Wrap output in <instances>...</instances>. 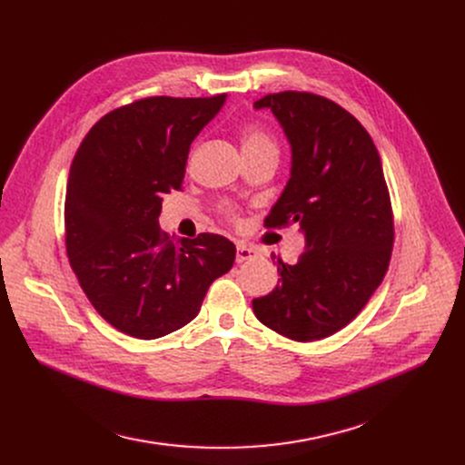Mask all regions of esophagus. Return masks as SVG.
<instances>
[{
	"label": "esophagus",
	"instance_id": "1",
	"mask_svg": "<svg viewBox=\"0 0 465 465\" xmlns=\"http://www.w3.org/2000/svg\"><path fill=\"white\" fill-rule=\"evenodd\" d=\"M258 252L252 249V247H249V245H245V242H237V247H235V262H245V260H251V258H254Z\"/></svg>",
	"mask_w": 465,
	"mask_h": 465
}]
</instances>
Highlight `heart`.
<instances>
[{"label":"heart","mask_w":465,"mask_h":465,"mask_svg":"<svg viewBox=\"0 0 465 465\" xmlns=\"http://www.w3.org/2000/svg\"><path fill=\"white\" fill-rule=\"evenodd\" d=\"M260 149H275L277 146L273 139L267 135L265 132L258 128H251L242 135V153H251V151H260Z\"/></svg>","instance_id":"obj_1"}]
</instances>
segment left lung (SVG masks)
I'll return each mask as SVG.
<instances>
[{"label":"left lung","mask_w":465,"mask_h":465,"mask_svg":"<svg viewBox=\"0 0 465 465\" xmlns=\"http://www.w3.org/2000/svg\"><path fill=\"white\" fill-rule=\"evenodd\" d=\"M254 109L273 113L292 154L265 226L298 224L305 252L294 265L273 262L279 284L252 309L288 339H324L354 319L388 270L394 223L381 158L360 122L326 97L270 94Z\"/></svg>","instance_id":"left-lung-1"}]
</instances>
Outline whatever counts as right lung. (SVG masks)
Listing matches in <instances>:
<instances>
[{
	"label": "right lung",
	"instance_id": "1",
	"mask_svg": "<svg viewBox=\"0 0 465 465\" xmlns=\"http://www.w3.org/2000/svg\"><path fill=\"white\" fill-rule=\"evenodd\" d=\"M226 104L146 97L111 111L83 139L65 192L69 263L94 309L118 331L158 339L193 321L211 282L232 270L223 235L167 237L163 195L179 190L192 141Z\"/></svg>",
	"mask_w": 465,
	"mask_h": 465
}]
</instances>
